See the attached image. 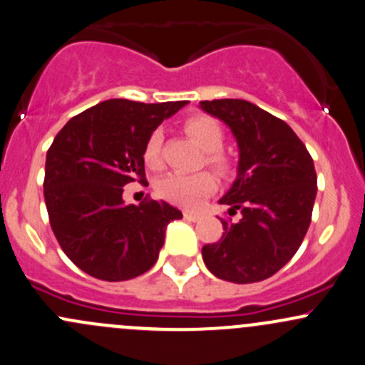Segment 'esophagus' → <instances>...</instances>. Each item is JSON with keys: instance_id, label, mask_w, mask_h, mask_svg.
Returning a JSON list of instances; mask_svg holds the SVG:
<instances>
[{"instance_id": "1", "label": "esophagus", "mask_w": 365, "mask_h": 365, "mask_svg": "<svg viewBox=\"0 0 365 365\" xmlns=\"http://www.w3.org/2000/svg\"><path fill=\"white\" fill-rule=\"evenodd\" d=\"M183 217H185L187 220H200V219H201V215H200V213L189 212V210H185V212H183Z\"/></svg>"}]
</instances>
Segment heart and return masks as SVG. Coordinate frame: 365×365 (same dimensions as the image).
Instances as JSON below:
<instances>
[{
	"instance_id": "obj_1",
	"label": "heart",
	"mask_w": 365,
	"mask_h": 365,
	"mask_svg": "<svg viewBox=\"0 0 365 365\" xmlns=\"http://www.w3.org/2000/svg\"><path fill=\"white\" fill-rule=\"evenodd\" d=\"M187 134L205 150V164L217 171L219 175H227L233 169V160L222 150L224 130L219 121L206 114H194L183 121ZM162 132L157 128L150 134L145 145L143 159L150 168L160 165ZM217 190V180L212 173L203 171L196 175H180L171 173L157 183V192L169 203H175L183 208L196 210L205 203L206 197Z\"/></svg>"
}]
</instances>
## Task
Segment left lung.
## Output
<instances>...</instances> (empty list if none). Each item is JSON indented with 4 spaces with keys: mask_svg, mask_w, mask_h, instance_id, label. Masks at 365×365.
<instances>
[{
    "mask_svg": "<svg viewBox=\"0 0 365 365\" xmlns=\"http://www.w3.org/2000/svg\"><path fill=\"white\" fill-rule=\"evenodd\" d=\"M201 109L222 120L240 148L238 176L220 200L230 215L219 242L203 247L215 277L251 284L272 277L300 247L309 230L318 178L304 143L286 121L238 98L203 101Z\"/></svg>",
    "mask_w": 365,
    "mask_h": 365,
    "instance_id": "left-lung-1",
    "label": "left lung"
}]
</instances>
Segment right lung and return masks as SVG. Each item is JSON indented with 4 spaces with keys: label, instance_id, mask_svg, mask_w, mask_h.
Masks as SVG:
<instances>
[{
    "label": "right lung",
    "instance_id": "obj_1",
    "mask_svg": "<svg viewBox=\"0 0 365 365\" xmlns=\"http://www.w3.org/2000/svg\"><path fill=\"white\" fill-rule=\"evenodd\" d=\"M187 102L113 98L70 118L47 150L43 197L58 244L76 267L101 281H128L155 264L165 226L182 212L146 197L121 200L146 182L145 145L164 118Z\"/></svg>",
    "mask_w": 365,
    "mask_h": 365
}]
</instances>
